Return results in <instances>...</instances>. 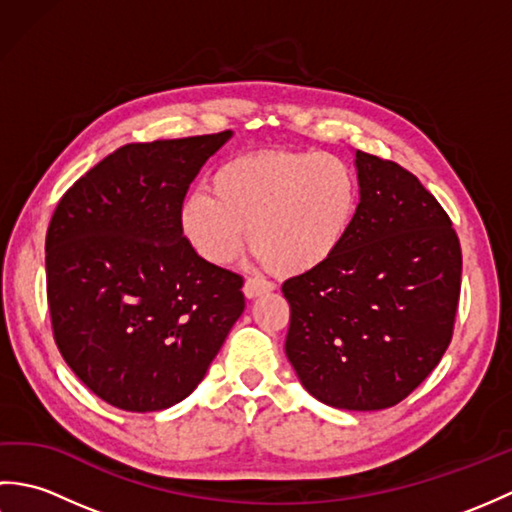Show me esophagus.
<instances>
[{
	"mask_svg": "<svg viewBox=\"0 0 512 512\" xmlns=\"http://www.w3.org/2000/svg\"><path fill=\"white\" fill-rule=\"evenodd\" d=\"M275 286L270 284V281H264V279H248L244 284V295L246 299H257L262 295H268V292H273Z\"/></svg>",
	"mask_w": 512,
	"mask_h": 512,
	"instance_id": "1",
	"label": "esophagus"
}]
</instances>
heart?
Instances as JSON below:
<instances>
[{"mask_svg": "<svg viewBox=\"0 0 512 512\" xmlns=\"http://www.w3.org/2000/svg\"><path fill=\"white\" fill-rule=\"evenodd\" d=\"M209 193L180 204V231L206 262L224 266L248 244L279 275H308L339 253L350 235L361 182L339 156L253 151L222 162Z\"/></svg>", "mask_w": 512, "mask_h": 512, "instance_id": "obj_1", "label": "heart"}]
</instances>
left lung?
I'll list each match as a JSON object with an SVG mask.
<instances>
[{
    "label": "left lung",
    "mask_w": 512,
    "mask_h": 512,
    "mask_svg": "<svg viewBox=\"0 0 512 512\" xmlns=\"http://www.w3.org/2000/svg\"><path fill=\"white\" fill-rule=\"evenodd\" d=\"M361 204L328 264L288 279L286 356L323 405L378 411L407 398L447 352L462 250L449 215L396 162L354 151Z\"/></svg>",
    "instance_id": "1"
}]
</instances>
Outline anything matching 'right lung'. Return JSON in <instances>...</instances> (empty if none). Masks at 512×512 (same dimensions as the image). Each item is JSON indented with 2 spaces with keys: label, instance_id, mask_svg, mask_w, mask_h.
<instances>
[{
  "label": "right lung",
  "instance_id": "obj_1",
  "mask_svg": "<svg viewBox=\"0 0 512 512\" xmlns=\"http://www.w3.org/2000/svg\"><path fill=\"white\" fill-rule=\"evenodd\" d=\"M231 138L125 145L76 180L52 215L54 341L112 407L147 413L187 398L242 317V277L195 253L178 217L193 178Z\"/></svg>",
  "mask_w": 512,
  "mask_h": 512
}]
</instances>
